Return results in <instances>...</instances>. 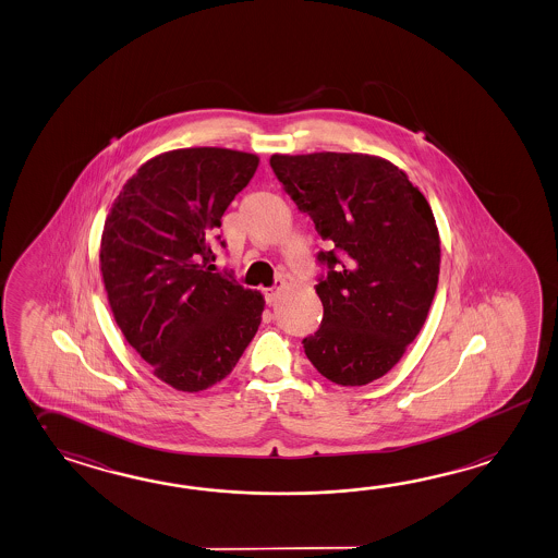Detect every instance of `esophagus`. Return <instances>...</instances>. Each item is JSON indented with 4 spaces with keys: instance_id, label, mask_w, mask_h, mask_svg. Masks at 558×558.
Returning <instances> with one entry per match:
<instances>
[{
    "instance_id": "obj_1",
    "label": "esophagus",
    "mask_w": 558,
    "mask_h": 558,
    "mask_svg": "<svg viewBox=\"0 0 558 558\" xmlns=\"http://www.w3.org/2000/svg\"><path fill=\"white\" fill-rule=\"evenodd\" d=\"M264 296H266V302L268 304H274L278 296H280V288H276V290H264Z\"/></svg>"
}]
</instances>
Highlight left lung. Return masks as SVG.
<instances>
[{
	"label": "left lung",
	"mask_w": 558,
	"mask_h": 558,
	"mask_svg": "<svg viewBox=\"0 0 558 558\" xmlns=\"http://www.w3.org/2000/svg\"><path fill=\"white\" fill-rule=\"evenodd\" d=\"M276 178L330 250L316 288L323 324L304 338L314 368L340 386L392 371L418 336L440 274L433 208L392 161L371 154H274Z\"/></svg>",
	"instance_id": "left-lung-1"
}]
</instances>
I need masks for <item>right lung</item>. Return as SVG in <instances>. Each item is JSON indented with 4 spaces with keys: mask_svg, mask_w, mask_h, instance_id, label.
Masks as SVG:
<instances>
[{
    "mask_svg": "<svg viewBox=\"0 0 558 558\" xmlns=\"http://www.w3.org/2000/svg\"><path fill=\"white\" fill-rule=\"evenodd\" d=\"M258 163L238 149L163 151L125 182L104 223L99 270L113 320L180 392L223 380L260 326V292L208 266V240Z\"/></svg>",
    "mask_w": 558,
    "mask_h": 558,
    "instance_id": "1",
    "label": "right lung"
}]
</instances>
